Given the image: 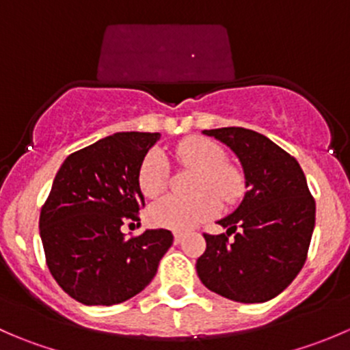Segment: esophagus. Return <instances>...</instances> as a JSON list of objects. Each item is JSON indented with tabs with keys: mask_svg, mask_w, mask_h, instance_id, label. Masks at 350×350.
<instances>
[{
	"mask_svg": "<svg viewBox=\"0 0 350 350\" xmlns=\"http://www.w3.org/2000/svg\"><path fill=\"white\" fill-rule=\"evenodd\" d=\"M183 239H185V235L181 232H174V243H181Z\"/></svg>",
	"mask_w": 350,
	"mask_h": 350,
	"instance_id": "34e87169",
	"label": "esophagus"
}]
</instances>
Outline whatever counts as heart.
<instances>
[{"label":"heart","instance_id":"b5f03b06","mask_svg":"<svg viewBox=\"0 0 350 350\" xmlns=\"http://www.w3.org/2000/svg\"><path fill=\"white\" fill-rule=\"evenodd\" d=\"M174 157L185 167L196 169L191 183L193 196H167L150 208L154 225L171 230H189L220 211L221 200L234 203L242 195V178L234 165L224 162V150L208 139L189 137L174 149ZM169 183V165L161 150H150L139 169L140 191L157 198Z\"/></svg>","mask_w":350,"mask_h":350}]
</instances>
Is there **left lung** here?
<instances>
[{
    "mask_svg": "<svg viewBox=\"0 0 350 350\" xmlns=\"http://www.w3.org/2000/svg\"><path fill=\"white\" fill-rule=\"evenodd\" d=\"M230 147L245 176L237 210L218 220L225 234H204L196 273L210 291L232 301L264 303L298 276L315 227V200L298 161L266 135L242 129L203 130ZM234 234V241L228 237Z\"/></svg>",
    "mask_w": 350,
    "mask_h": 350,
    "instance_id": "1",
    "label": "left lung"
}]
</instances>
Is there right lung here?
Returning a JSON list of instances; mask_svg holds the SVG:
<instances>
[{
  "label": "right lung",
  "instance_id": "1",
  "mask_svg": "<svg viewBox=\"0 0 350 350\" xmlns=\"http://www.w3.org/2000/svg\"><path fill=\"white\" fill-rule=\"evenodd\" d=\"M161 133L118 132L62 162L40 211L45 260L83 305L111 306L142 291L172 245L164 228L125 239L120 228L146 206L139 169Z\"/></svg>",
  "mask_w": 350,
  "mask_h": 350
}]
</instances>
